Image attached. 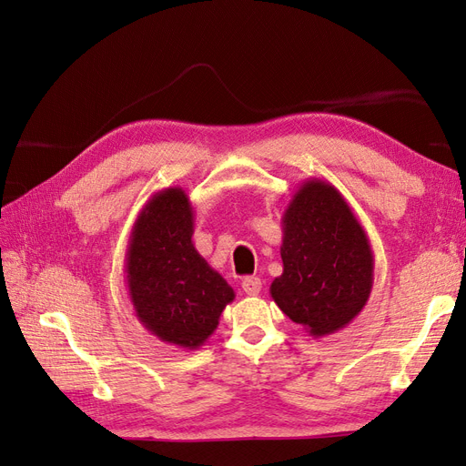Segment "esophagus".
<instances>
[{
	"label": "esophagus",
	"mask_w": 466,
	"mask_h": 466,
	"mask_svg": "<svg viewBox=\"0 0 466 466\" xmlns=\"http://www.w3.org/2000/svg\"><path fill=\"white\" fill-rule=\"evenodd\" d=\"M261 279L259 277H246L242 280V289L248 296H258L261 292Z\"/></svg>",
	"instance_id": "esophagus-1"
}]
</instances>
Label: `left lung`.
I'll return each instance as SVG.
<instances>
[{
    "mask_svg": "<svg viewBox=\"0 0 466 466\" xmlns=\"http://www.w3.org/2000/svg\"><path fill=\"white\" fill-rule=\"evenodd\" d=\"M282 275L275 304L313 339L333 335L364 309L373 287V251L347 199L309 177L282 215Z\"/></svg>",
    "mask_w": 466,
    "mask_h": 466,
    "instance_id": "1",
    "label": "left lung"
}]
</instances>
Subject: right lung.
<instances>
[{
	"mask_svg": "<svg viewBox=\"0 0 466 466\" xmlns=\"http://www.w3.org/2000/svg\"><path fill=\"white\" fill-rule=\"evenodd\" d=\"M193 207L182 187L160 189L135 220L126 284L148 333L195 350L215 333L234 290L193 246Z\"/></svg>",
	"mask_w": 466,
	"mask_h": 466,
	"instance_id": "1",
	"label": "right lung"
}]
</instances>
